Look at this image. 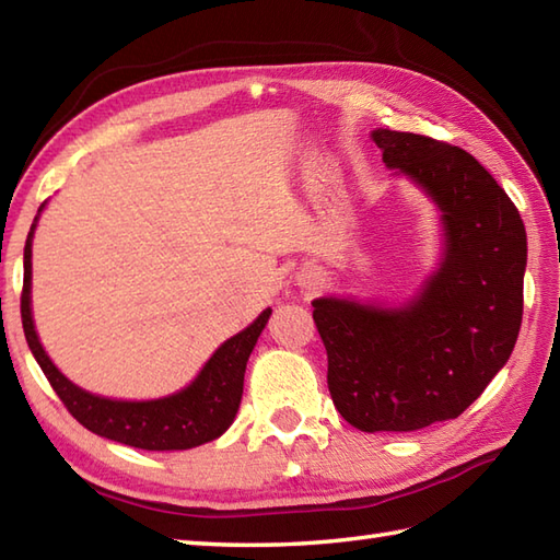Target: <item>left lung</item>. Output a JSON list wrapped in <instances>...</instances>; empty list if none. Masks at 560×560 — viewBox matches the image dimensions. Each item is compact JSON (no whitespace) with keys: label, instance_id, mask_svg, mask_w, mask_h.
<instances>
[{"label":"left lung","instance_id":"obj_1","mask_svg":"<svg viewBox=\"0 0 560 560\" xmlns=\"http://www.w3.org/2000/svg\"><path fill=\"white\" fill-rule=\"evenodd\" d=\"M389 168L443 211L445 259L419 301L399 311L313 301L339 413L365 433L419 431L457 419L513 353L522 325L527 233L513 199L459 147L375 129Z\"/></svg>","mask_w":560,"mask_h":560}]
</instances>
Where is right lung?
I'll list each match as a JSON object with an SVG mask.
<instances>
[{"mask_svg": "<svg viewBox=\"0 0 560 560\" xmlns=\"http://www.w3.org/2000/svg\"><path fill=\"white\" fill-rule=\"evenodd\" d=\"M31 237L33 229L28 233L26 249H23V335H26L28 347L43 368L47 383L52 385L67 411L83 428L139 450H189L219 438L233 423L243 397L245 365L271 315L269 307L241 335L221 343L209 363L201 368L195 383L177 395L153 401H117L89 395L57 371L43 351L38 335H35L31 317Z\"/></svg>", "mask_w": 560, "mask_h": 560, "instance_id": "add662e5", "label": "right lung"}]
</instances>
